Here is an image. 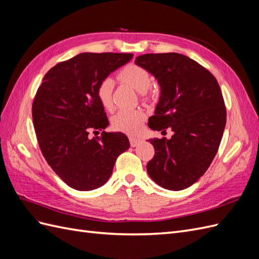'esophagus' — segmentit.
<instances>
[{
  "mask_svg": "<svg viewBox=\"0 0 259 259\" xmlns=\"http://www.w3.org/2000/svg\"><path fill=\"white\" fill-rule=\"evenodd\" d=\"M130 143L132 147H137L140 143H142V140L136 137H130Z\"/></svg>",
  "mask_w": 259,
  "mask_h": 259,
  "instance_id": "obj_1",
  "label": "esophagus"
}]
</instances>
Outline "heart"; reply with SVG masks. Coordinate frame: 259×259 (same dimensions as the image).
I'll return each mask as SVG.
<instances>
[{
	"label": "heart",
	"mask_w": 259,
	"mask_h": 259,
	"mask_svg": "<svg viewBox=\"0 0 259 259\" xmlns=\"http://www.w3.org/2000/svg\"><path fill=\"white\" fill-rule=\"evenodd\" d=\"M120 79L132 85L140 94H145L152 86V77L147 69L142 66L131 64L124 67L120 73ZM114 88V81L111 77H106L101 80L97 86V97L99 103L107 110H111L113 107L112 93ZM145 120V113L139 110H128L122 109L112 117V127L115 131L135 134L138 132L140 125Z\"/></svg>",
	"instance_id": "heart-1"
}]
</instances>
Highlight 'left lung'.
<instances>
[{
    "mask_svg": "<svg viewBox=\"0 0 259 259\" xmlns=\"http://www.w3.org/2000/svg\"><path fill=\"white\" fill-rule=\"evenodd\" d=\"M135 64L160 86L149 127L173 132L169 139H149L155 153L147 164L148 174L164 189H186L204 175L224 134L226 108L218 82L204 67L178 53L145 54Z\"/></svg>",
    "mask_w": 259,
    "mask_h": 259,
    "instance_id": "obj_1",
    "label": "left lung"
}]
</instances>
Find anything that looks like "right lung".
<instances>
[{
  "label": "right lung",
  "instance_id": "add662e5",
  "mask_svg": "<svg viewBox=\"0 0 259 259\" xmlns=\"http://www.w3.org/2000/svg\"><path fill=\"white\" fill-rule=\"evenodd\" d=\"M132 54L82 53L59 62L45 74L32 106L42 154L69 187L90 191L110 178L116 158L131 147L120 132L105 130L109 121L97 97V86L126 65Z\"/></svg>",
  "mask_w": 259,
  "mask_h": 259
}]
</instances>
